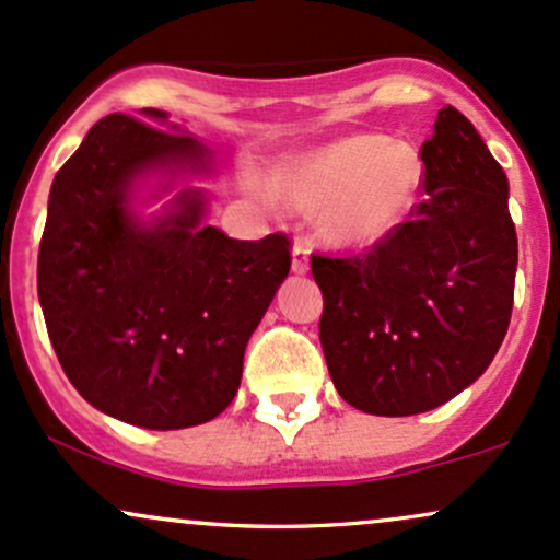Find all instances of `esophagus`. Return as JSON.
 I'll list each match as a JSON object with an SVG mask.
<instances>
[{"label": "esophagus", "instance_id": "34e87169", "mask_svg": "<svg viewBox=\"0 0 560 560\" xmlns=\"http://www.w3.org/2000/svg\"><path fill=\"white\" fill-rule=\"evenodd\" d=\"M291 267H293V272H296V275L310 272V246H306V243L296 241V246H293Z\"/></svg>", "mask_w": 560, "mask_h": 560}]
</instances>
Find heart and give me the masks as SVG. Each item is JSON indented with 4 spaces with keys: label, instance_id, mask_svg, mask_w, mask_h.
Instances as JSON below:
<instances>
[{
    "label": "heart",
    "instance_id": "b5f03b06",
    "mask_svg": "<svg viewBox=\"0 0 560 560\" xmlns=\"http://www.w3.org/2000/svg\"><path fill=\"white\" fill-rule=\"evenodd\" d=\"M423 163L405 142L357 135L285 161L275 192L314 213L319 237L338 248H368L392 235L416 206Z\"/></svg>",
    "mask_w": 560,
    "mask_h": 560
}]
</instances>
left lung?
<instances>
[{"mask_svg": "<svg viewBox=\"0 0 560 560\" xmlns=\"http://www.w3.org/2000/svg\"><path fill=\"white\" fill-rule=\"evenodd\" d=\"M420 161L429 198L410 222L364 256H312L332 386L370 416H418L457 397L511 323L518 241L505 172L452 105Z\"/></svg>", "mask_w": 560, "mask_h": 560, "instance_id": "8db88e82", "label": "left lung"}]
</instances>
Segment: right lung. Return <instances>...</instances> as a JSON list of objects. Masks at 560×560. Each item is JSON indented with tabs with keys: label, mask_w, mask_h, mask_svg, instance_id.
Wrapping results in <instances>:
<instances>
[{
	"label": "right lung",
	"mask_w": 560,
	"mask_h": 560,
	"mask_svg": "<svg viewBox=\"0 0 560 560\" xmlns=\"http://www.w3.org/2000/svg\"><path fill=\"white\" fill-rule=\"evenodd\" d=\"M110 113L58 174L39 246V304L73 388L105 416L190 429L235 399L243 354L291 269L282 232L235 241L203 224L206 196L182 190L153 219L137 187L211 174V150L168 113Z\"/></svg>",
	"instance_id": "1"
}]
</instances>
